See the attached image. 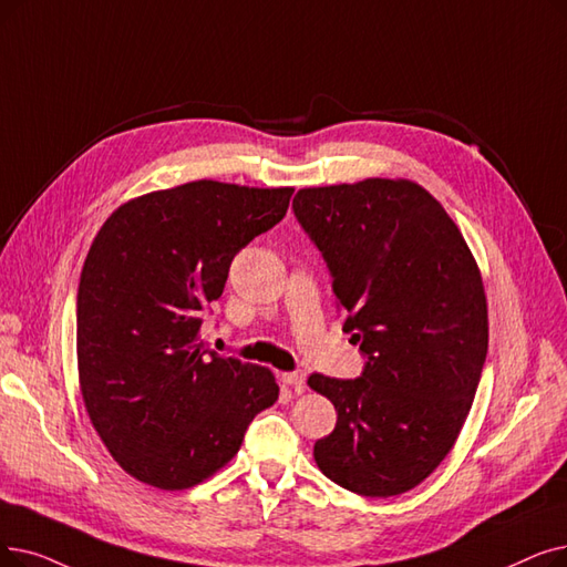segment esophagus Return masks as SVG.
<instances>
[{
    "label": "esophagus",
    "instance_id": "1",
    "mask_svg": "<svg viewBox=\"0 0 567 567\" xmlns=\"http://www.w3.org/2000/svg\"><path fill=\"white\" fill-rule=\"evenodd\" d=\"M282 382L289 384L297 393H303L306 389V373L303 371H291V373H282Z\"/></svg>",
    "mask_w": 567,
    "mask_h": 567
}]
</instances>
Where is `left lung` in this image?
<instances>
[{
    "instance_id": "left-lung-1",
    "label": "left lung",
    "mask_w": 567,
    "mask_h": 567,
    "mask_svg": "<svg viewBox=\"0 0 567 567\" xmlns=\"http://www.w3.org/2000/svg\"><path fill=\"white\" fill-rule=\"evenodd\" d=\"M291 208L365 359L354 380L308 378L338 412L315 461L359 496L405 494L450 454L475 399L488 350L480 268L447 210L410 181L306 187Z\"/></svg>"
}]
</instances>
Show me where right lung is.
<instances>
[{
    "label": "right lung",
    "mask_w": 567,
    "mask_h": 567,
    "mask_svg": "<svg viewBox=\"0 0 567 567\" xmlns=\"http://www.w3.org/2000/svg\"><path fill=\"white\" fill-rule=\"evenodd\" d=\"M291 187L196 181L120 206L92 240L76 297L90 422L125 471L189 488L227 465L278 401L268 368L199 338L234 257L287 213Z\"/></svg>",
    "instance_id": "obj_1"
}]
</instances>
